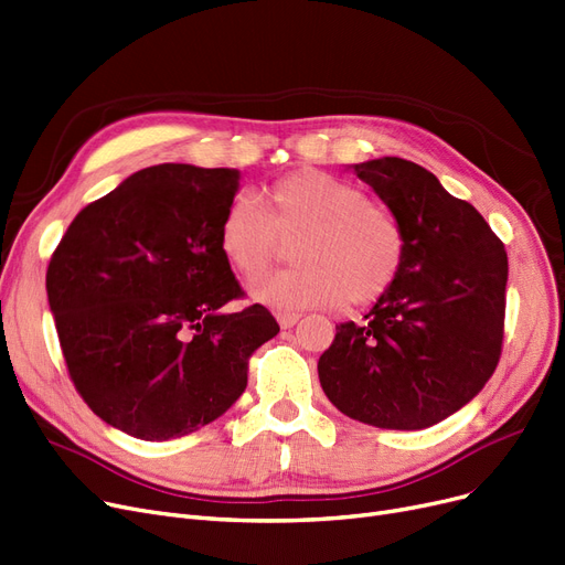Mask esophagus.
Masks as SVG:
<instances>
[{
    "label": "esophagus",
    "mask_w": 565,
    "mask_h": 565,
    "mask_svg": "<svg viewBox=\"0 0 565 565\" xmlns=\"http://www.w3.org/2000/svg\"><path fill=\"white\" fill-rule=\"evenodd\" d=\"M277 321H279V326L284 330H290L292 326L300 321V313H286V311H281V313H277Z\"/></svg>",
    "instance_id": "1"
}]
</instances>
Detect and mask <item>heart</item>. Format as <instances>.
<instances>
[{"instance_id":"1","label":"heart","mask_w":565,"mask_h":565,"mask_svg":"<svg viewBox=\"0 0 565 565\" xmlns=\"http://www.w3.org/2000/svg\"><path fill=\"white\" fill-rule=\"evenodd\" d=\"M298 265L252 288L277 311L372 305L395 286L406 258L399 218L323 170L302 168L269 186L263 205L237 195L218 224V252L244 281L260 279L296 242Z\"/></svg>"}]
</instances>
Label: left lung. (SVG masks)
<instances>
[{
    "mask_svg": "<svg viewBox=\"0 0 565 565\" xmlns=\"http://www.w3.org/2000/svg\"><path fill=\"white\" fill-rule=\"evenodd\" d=\"M349 168L399 218L406 258L366 323L337 326L318 379L353 420L425 429L469 404L497 370L508 256L482 214L427 168L399 157Z\"/></svg>",
    "mask_w": 565,
    "mask_h": 565,
    "instance_id": "1",
    "label": "left lung"
}]
</instances>
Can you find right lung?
Instances as JSON below:
<instances>
[{"label": "right lung", "instance_id": "add662e5", "mask_svg": "<svg viewBox=\"0 0 565 565\" xmlns=\"http://www.w3.org/2000/svg\"><path fill=\"white\" fill-rule=\"evenodd\" d=\"M239 170L161 163L89 203L47 265L45 290L73 385L110 427L170 440L214 423L279 332L218 252Z\"/></svg>", "mask_w": 565, "mask_h": 565}]
</instances>
